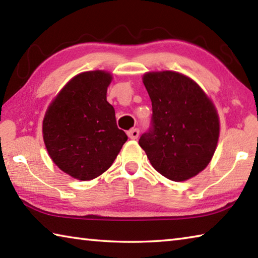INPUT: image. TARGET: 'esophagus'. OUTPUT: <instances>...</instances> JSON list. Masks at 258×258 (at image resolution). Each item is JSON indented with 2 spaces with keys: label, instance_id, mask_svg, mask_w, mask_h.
<instances>
[{
  "label": "esophagus",
  "instance_id": "esophagus-1",
  "mask_svg": "<svg viewBox=\"0 0 258 258\" xmlns=\"http://www.w3.org/2000/svg\"><path fill=\"white\" fill-rule=\"evenodd\" d=\"M139 134H140V131L138 128H132V130H130L128 132H127V137L130 139L135 140V139L139 138Z\"/></svg>",
  "mask_w": 258,
  "mask_h": 258
}]
</instances>
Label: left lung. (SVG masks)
Wrapping results in <instances>:
<instances>
[{"instance_id":"8db88e82","label":"left lung","mask_w":258,"mask_h":258,"mask_svg":"<svg viewBox=\"0 0 258 258\" xmlns=\"http://www.w3.org/2000/svg\"><path fill=\"white\" fill-rule=\"evenodd\" d=\"M142 81L151 99L152 125L139 145L161 175L189 180L207 167L216 150V108L202 87L181 73L149 72Z\"/></svg>"}]
</instances>
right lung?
I'll return each mask as SVG.
<instances>
[{
  "mask_svg": "<svg viewBox=\"0 0 258 258\" xmlns=\"http://www.w3.org/2000/svg\"><path fill=\"white\" fill-rule=\"evenodd\" d=\"M111 81V74L104 71L78 74L46 109L42 131L47 154L76 180L101 175L127 141V135L117 127L115 109L107 101Z\"/></svg>",
  "mask_w": 258,
  "mask_h": 258,
  "instance_id": "obj_1",
  "label": "right lung"
}]
</instances>
